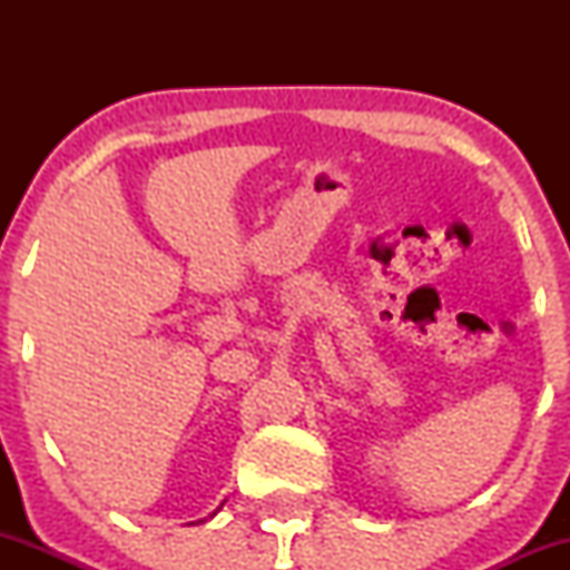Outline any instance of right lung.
Returning a JSON list of instances; mask_svg holds the SVG:
<instances>
[{
    "mask_svg": "<svg viewBox=\"0 0 570 570\" xmlns=\"http://www.w3.org/2000/svg\"><path fill=\"white\" fill-rule=\"evenodd\" d=\"M214 514H217V512H214ZM214 514H212V517H214Z\"/></svg>",
    "mask_w": 570,
    "mask_h": 570,
    "instance_id": "1",
    "label": "right lung"
}]
</instances>
